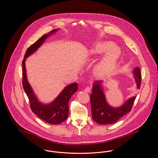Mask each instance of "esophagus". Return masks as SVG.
I'll return each mask as SVG.
<instances>
[{
  "instance_id": "esophagus-1",
  "label": "esophagus",
  "mask_w": 158,
  "mask_h": 158,
  "mask_svg": "<svg viewBox=\"0 0 158 158\" xmlns=\"http://www.w3.org/2000/svg\"><path fill=\"white\" fill-rule=\"evenodd\" d=\"M85 92H87V93H89L90 91V87H89V86H88V87H86L85 89Z\"/></svg>"
}]
</instances>
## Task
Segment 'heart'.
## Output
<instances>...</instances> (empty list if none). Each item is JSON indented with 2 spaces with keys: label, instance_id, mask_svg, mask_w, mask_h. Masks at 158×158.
Instances as JSON below:
<instances>
[{
  "label": "heart",
  "instance_id": "1",
  "mask_svg": "<svg viewBox=\"0 0 158 158\" xmlns=\"http://www.w3.org/2000/svg\"><path fill=\"white\" fill-rule=\"evenodd\" d=\"M105 53L94 69L95 74L103 77L111 73L116 67L121 56L120 48L111 41H101L92 46L88 50L89 57H93Z\"/></svg>",
  "mask_w": 158,
  "mask_h": 158
}]
</instances>
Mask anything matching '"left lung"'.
Returning <instances> with one entry per match:
<instances>
[{
  "mask_svg": "<svg viewBox=\"0 0 158 158\" xmlns=\"http://www.w3.org/2000/svg\"><path fill=\"white\" fill-rule=\"evenodd\" d=\"M133 74L137 88L139 89L141 83V73L139 68L133 69ZM102 84V81H97L93 83L92 94L90 95V98L92 118L99 124H111L115 123L131 110L136 96L128 98L119 107H113L106 100Z\"/></svg>",
  "mask_w": 158,
  "mask_h": 158,
  "instance_id": "1",
  "label": "left lung"
}]
</instances>
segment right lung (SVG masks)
I'll return each mask as SVG.
<instances>
[{
  "label": "right lung",
  "instance_id": "obj_1",
  "mask_svg": "<svg viewBox=\"0 0 158 158\" xmlns=\"http://www.w3.org/2000/svg\"><path fill=\"white\" fill-rule=\"evenodd\" d=\"M59 29H55L43 35L27 49L23 61V89L30 100L32 111L38 117L50 124H59L66 120L69 115V101L72 96L77 90V83H73L66 86L60 94L51 103L44 104L39 101L28 82L25 68L27 57L36 52L45 40L55 34Z\"/></svg>",
  "mask_w": 158,
  "mask_h": 158
}]
</instances>
